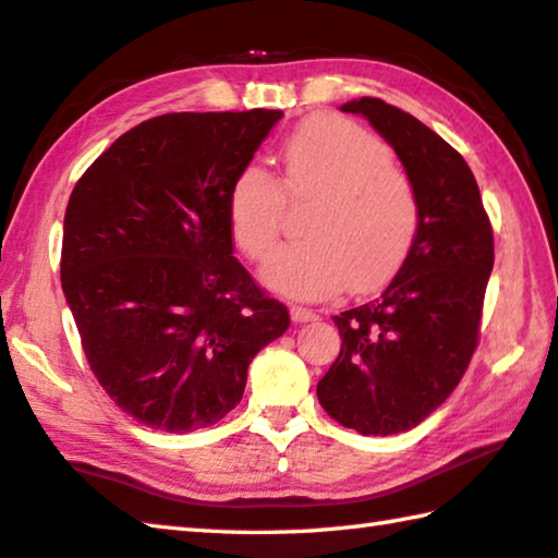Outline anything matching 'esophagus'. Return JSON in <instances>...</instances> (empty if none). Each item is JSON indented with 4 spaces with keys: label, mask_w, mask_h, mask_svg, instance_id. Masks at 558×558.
<instances>
[{
    "label": "esophagus",
    "mask_w": 558,
    "mask_h": 558,
    "mask_svg": "<svg viewBox=\"0 0 558 558\" xmlns=\"http://www.w3.org/2000/svg\"><path fill=\"white\" fill-rule=\"evenodd\" d=\"M290 317H292V322L302 324V322H314V319H317V314H314V312L307 310V307L292 305V307H290Z\"/></svg>",
    "instance_id": "34e87169"
}]
</instances>
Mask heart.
Wrapping results in <instances>:
<instances>
[{
  "label": "heart",
  "mask_w": 558,
  "mask_h": 558,
  "mask_svg": "<svg viewBox=\"0 0 558 558\" xmlns=\"http://www.w3.org/2000/svg\"><path fill=\"white\" fill-rule=\"evenodd\" d=\"M280 160V182L251 163L229 190L231 234L253 260L275 245L284 199L311 202L301 222L308 239L270 254L263 282L292 298H324L388 280L420 229L417 190L390 163V146L356 121L324 114L292 131Z\"/></svg>",
  "instance_id": "1"
}]
</instances>
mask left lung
<instances>
[{
  "label": "left lung",
  "instance_id": "8db88e82",
  "mask_svg": "<svg viewBox=\"0 0 558 558\" xmlns=\"http://www.w3.org/2000/svg\"><path fill=\"white\" fill-rule=\"evenodd\" d=\"M395 148L420 199V229L376 300L333 317L339 359L317 385L329 417L366 437L417 427L449 398L478 343L493 227L469 163L439 134L378 97L341 107Z\"/></svg>",
  "mask_w": 558,
  "mask_h": 558
}]
</instances>
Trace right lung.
Wrapping results in <instances>:
<instances>
[{"label": "right lung", "mask_w": 558, "mask_h": 558, "mask_svg": "<svg viewBox=\"0 0 558 558\" xmlns=\"http://www.w3.org/2000/svg\"><path fill=\"white\" fill-rule=\"evenodd\" d=\"M282 111H180L119 136L70 195L60 282L89 368L129 417L185 434L244 398L290 327L234 258L229 190Z\"/></svg>", "instance_id": "add662e5"}]
</instances>
